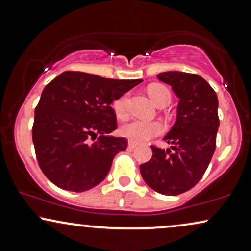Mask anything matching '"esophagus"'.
<instances>
[{"label":"esophagus","instance_id":"34e87169","mask_svg":"<svg viewBox=\"0 0 251 251\" xmlns=\"http://www.w3.org/2000/svg\"><path fill=\"white\" fill-rule=\"evenodd\" d=\"M136 147H137V143L133 142V141H129V142H128V148H129V149H135Z\"/></svg>","mask_w":251,"mask_h":251}]
</instances>
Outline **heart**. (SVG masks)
<instances>
[{
  "mask_svg": "<svg viewBox=\"0 0 251 251\" xmlns=\"http://www.w3.org/2000/svg\"><path fill=\"white\" fill-rule=\"evenodd\" d=\"M148 93H149L151 100L157 105L161 103H168L171 101V92L167 87L161 85V84H152L148 87ZM126 95L118 98L114 101L112 108H114L115 115L118 119H125L127 117L126 111ZM162 132L161 123L157 121L147 122V121H132L121 127V134L126 139L133 142H146V141L158 136Z\"/></svg>",
  "mask_w": 251,
  "mask_h": 251,
  "instance_id": "obj_1",
  "label": "heart"
}]
</instances>
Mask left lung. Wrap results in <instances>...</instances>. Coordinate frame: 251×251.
<instances>
[{"label":"left lung","instance_id":"left-lung-1","mask_svg":"<svg viewBox=\"0 0 251 251\" xmlns=\"http://www.w3.org/2000/svg\"><path fill=\"white\" fill-rule=\"evenodd\" d=\"M157 78L171 85L179 99L175 124L164 137L174 151L151 146L152 157L140 171L156 192L177 196L200 181L215 152L218 100L213 87L196 74L165 72Z\"/></svg>","mask_w":251,"mask_h":251}]
</instances>
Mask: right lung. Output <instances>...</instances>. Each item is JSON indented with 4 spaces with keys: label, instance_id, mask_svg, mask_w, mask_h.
<instances>
[{
    "label": "right lung",
    "instance_id": "right-lung-1",
    "mask_svg": "<svg viewBox=\"0 0 251 251\" xmlns=\"http://www.w3.org/2000/svg\"><path fill=\"white\" fill-rule=\"evenodd\" d=\"M142 79H110L65 72L42 92L31 135L43 174L59 188L84 192L101 183L127 148L111 103Z\"/></svg>",
    "mask_w": 251,
    "mask_h": 251
}]
</instances>
